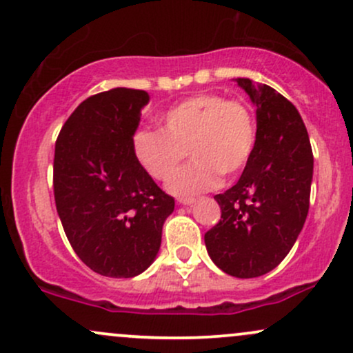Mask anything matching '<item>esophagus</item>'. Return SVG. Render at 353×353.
Masks as SVG:
<instances>
[{
    "instance_id": "1",
    "label": "esophagus",
    "mask_w": 353,
    "mask_h": 353,
    "mask_svg": "<svg viewBox=\"0 0 353 353\" xmlns=\"http://www.w3.org/2000/svg\"><path fill=\"white\" fill-rule=\"evenodd\" d=\"M177 202H179L181 205H192L194 202H196V199H194V197H179Z\"/></svg>"
}]
</instances>
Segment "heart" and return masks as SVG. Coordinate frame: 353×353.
<instances>
[{"label":"heart","mask_w":353,"mask_h":353,"mask_svg":"<svg viewBox=\"0 0 353 353\" xmlns=\"http://www.w3.org/2000/svg\"><path fill=\"white\" fill-rule=\"evenodd\" d=\"M163 123L164 129L136 131L132 148L145 171L163 182L172 179L190 152L194 163L169 185L179 196L216 188L221 174L241 172L257 141L252 109L221 94H197L182 101L165 112Z\"/></svg>","instance_id":"obj_1"}]
</instances>
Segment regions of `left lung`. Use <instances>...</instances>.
I'll use <instances>...</instances> for the list:
<instances>
[{
  "mask_svg": "<svg viewBox=\"0 0 353 353\" xmlns=\"http://www.w3.org/2000/svg\"><path fill=\"white\" fill-rule=\"evenodd\" d=\"M255 104L257 141L236 185L217 194L221 221L204 236L225 274L252 279L290 252L309 212L314 156L301 114L267 84L237 78Z\"/></svg>",
  "mask_w": 353,
  "mask_h": 353,
  "instance_id": "1",
  "label": "left lung"
}]
</instances>
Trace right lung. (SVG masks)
Returning <instances> with one entry per match:
<instances>
[{
    "label": "right lung",
    "instance_id": "add662e5",
    "mask_svg": "<svg viewBox=\"0 0 353 353\" xmlns=\"http://www.w3.org/2000/svg\"><path fill=\"white\" fill-rule=\"evenodd\" d=\"M149 94L114 88L84 99L61 128L52 188L68 241L96 274L129 279L152 264L174 210L137 161L132 136Z\"/></svg>",
    "mask_w": 353,
    "mask_h": 353
}]
</instances>
